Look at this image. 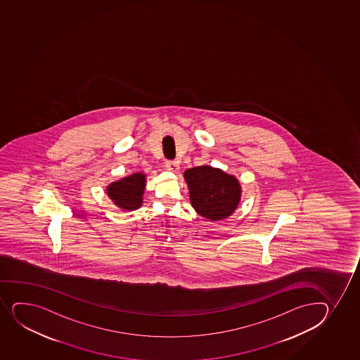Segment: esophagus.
Returning a JSON list of instances; mask_svg holds the SVG:
<instances>
[{"instance_id":"1","label":"esophagus","mask_w":360,"mask_h":360,"mask_svg":"<svg viewBox=\"0 0 360 360\" xmlns=\"http://www.w3.org/2000/svg\"><path fill=\"white\" fill-rule=\"evenodd\" d=\"M165 167H167V170L172 171V172H178L179 170V164L177 162H167Z\"/></svg>"}]
</instances>
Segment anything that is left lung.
Instances as JSON below:
<instances>
[{
	"label": "left lung",
	"instance_id": "left-lung-1",
	"mask_svg": "<svg viewBox=\"0 0 360 360\" xmlns=\"http://www.w3.org/2000/svg\"><path fill=\"white\" fill-rule=\"evenodd\" d=\"M190 202L198 215L210 221L231 217L241 200L239 179L210 165L184 171Z\"/></svg>",
	"mask_w": 360,
	"mask_h": 360
}]
</instances>
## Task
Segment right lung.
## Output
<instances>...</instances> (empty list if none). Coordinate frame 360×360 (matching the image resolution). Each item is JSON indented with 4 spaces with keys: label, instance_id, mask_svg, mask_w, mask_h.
Here are the masks:
<instances>
[{
    "label": "right lung",
    "instance_id": "add662e5",
    "mask_svg": "<svg viewBox=\"0 0 360 360\" xmlns=\"http://www.w3.org/2000/svg\"><path fill=\"white\" fill-rule=\"evenodd\" d=\"M146 174L136 172L107 186V195L112 203L124 212H133L143 205Z\"/></svg>",
    "mask_w": 360,
    "mask_h": 360
}]
</instances>
